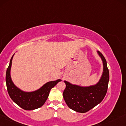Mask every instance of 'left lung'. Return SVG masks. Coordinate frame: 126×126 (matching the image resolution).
I'll use <instances>...</instances> for the list:
<instances>
[{"mask_svg": "<svg viewBox=\"0 0 126 126\" xmlns=\"http://www.w3.org/2000/svg\"><path fill=\"white\" fill-rule=\"evenodd\" d=\"M103 64V72L96 84L88 87L72 84L67 81L63 95L70 109L79 113H86L101 103L106 94L109 81L107 62L102 54L97 51Z\"/></svg>", "mask_w": 126, "mask_h": 126, "instance_id": "obj_1", "label": "left lung"}]
</instances>
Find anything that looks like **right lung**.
<instances>
[{"label": "right lung", "mask_w": 126, "mask_h": 126, "mask_svg": "<svg viewBox=\"0 0 126 126\" xmlns=\"http://www.w3.org/2000/svg\"><path fill=\"white\" fill-rule=\"evenodd\" d=\"M13 54L10 60L6 74V82L9 94L16 104L24 110H32L42 107L47 99L50 91L54 87L60 79L46 83L38 90L32 92H25L15 85L10 77V69Z\"/></svg>", "instance_id": "obj_1"}]
</instances>
